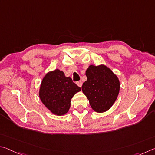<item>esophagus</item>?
<instances>
[{"instance_id": "34e87169", "label": "esophagus", "mask_w": 155, "mask_h": 155, "mask_svg": "<svg viewBox=\"0 0 155 155\" xmlns=\"http://www.w3.org/2000/svg\"><path fill=\"white\" fill-rule=\"evenodd\" d=\"M77 85L78 86H80V87H82V81H78V82H77Z\"/></svg>"}]
</instances>
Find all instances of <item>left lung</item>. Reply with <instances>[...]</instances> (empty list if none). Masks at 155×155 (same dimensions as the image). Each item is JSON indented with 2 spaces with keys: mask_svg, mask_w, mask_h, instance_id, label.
<instances>
[{
  "mask_svg": "<svg viewBox=\"0 0 155 155\" xmlns=\"http://www.w3.org/2000/svg\"><path fill=\"white\" fill-rule=\"evenodd\" d=\"M87 80L82 90L93 110L104 112L112 106L120 91V82L114 73L105 65H90L86 71Z\"/></svg>",
  "mask_w": 155,
  "mask_h": 155,
  "instance_id": "left-lung-1",
  "label": "left lung"
}]
</instances>
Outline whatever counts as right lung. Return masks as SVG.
I'll use <instances>...</instances> for the list:
<instances>
[{"instance_id":"add662e5","label":"right lung","mask_w":155,"mask_h":155,"mask_svg":"<svg viewBox=\"0 0 155 155\" xmlns=\"http://www.w3.org/2000/svg\"><path fill=\"white\" fill-rule=\"evenodd\" d=\"M81 88L63 71L56 69L49 72L41 84L39 97L45 107L54 114L62 116L69 111L71 99Z\"/></svg>"}]
</instances>
